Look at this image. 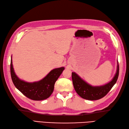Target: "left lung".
Returning <instances> with one entry per match:
<instances>
[{
    "mask_svg": "<svg viewBox=\"0 0 129 129\" xmlns=\"http://www.w3.org/2000/svg\"><path fill=\"white\" fill-rule=\"evenodd\" d=\"M119 67L118 62L116 74L112 81L100 86H92L87 83L75 73H72V80L75 90L80 96L85 100L94 101L104 97L115 84L118 80Z\"/></svg>",
    "mask_w": 129,
    "mask_h": 129,
    "instance_id": "8db88e82",
    "label": "left lung"
}]
</instances>
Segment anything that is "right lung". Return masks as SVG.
<instances>
[{
    "mask_svg": "<svg viewBox=\"0 0 129 129\" xmlns=\"http://www.w3.org/2000/svg\"><path fill=\"white\" fill-rule=\"evenodd\" d=\"M12 63L11 59L10 73L14 85L23 95L34 101H42L49 97L53 92L56 81L65 69L64 67L54 69L39 81L27 82L20 80L16 76Z\"/></svg>",
    "mask_w": 129,
    "mask_h": 129,
    "instance_id": "obj_1",
    "label": "right lung"
}]
</instances>
